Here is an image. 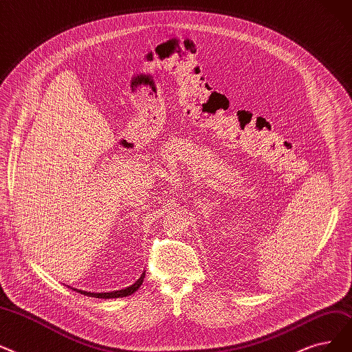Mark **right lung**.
<instances>
[{"instance_id":"add662e5","label":"right lung","mask_w":352,"mask_h":352,"mask_svg":"<svg viewBox=\"0 0 352 352\" xmlns=\"http://www.w3.org/2000/svg\"><path fill=\"white\" fill-rule=\"evenodd\" d=\"M143 279H144V272L142 274V276L133 283V285L124 288V289H120V291H113V292H100V294H96V292H87V291H78L76 288H72L73 291H77L82 295H87V296H91V298H104V299H109V298H123V296H129L131 295L133 292H136L140 285L143 283Z\"/></svg>"}]
</instances>
